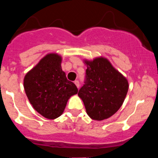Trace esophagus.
I'll list each match as a JSON object with an SVG mask.
<instances>
[{
	"mask_svg": "<svg viewBox=\"0 0 158 158\" xmlns=\"http://www.w3.org/2000/svg\"><path fill=\"white\" fill-rule=\"evenodd\" d=\"M74 84L76 85V86L77 87V89H79V87H80V83H79V81H75Z\"/></svg>",
	"mask_w": 158,
	"mask_h": 158,
	"instance_id": "esophagus-1",
	"label": "esophagus"
}]
</instances>
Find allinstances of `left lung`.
Listing matches in <instances>:
<instances>
[{"label":"left lung","mask_w":158,"mask_h":158,"mask_svg":"<svg viewBox=\"0 0 158 158\" xmlns=\"http://www.w3.org/2000/svg\"><path fill=\"white\" fill-rule=\"evenodd\" d=\"M85 63L87 65L85 81L78 96L90 118L104 120L120 108L127 93L128 81L107 58L85 60Z\"/></svg>","instance_id":"left-lung-1"}]
</instances>
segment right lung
Wrapping results in <instances>:
<instances>
[{
  "instance_id": "add662e5",
  "label": "right lung",
  "mask_w": 158,
  "mask_h": 158,
  "mask_svg": "<svg viewBox=\"0 0 158 158\" xmlns=\"http://www.w3.org/2000/svg\"><path fill=\"white\" fill-rule=\"evenodd\" d=\"M61 63L62 57L58 54H47L23 79L25 93L31 104L48 119L62 115L68 100L78 92L75 84L67 80Z\"/></svg>"
}]
</instances>
